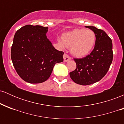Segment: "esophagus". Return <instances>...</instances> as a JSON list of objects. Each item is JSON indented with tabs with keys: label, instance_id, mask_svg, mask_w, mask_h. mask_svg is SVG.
<instances>
[{
	"label": "esophagus",
	"instance_id": "esophagus-1",
	"mask_svg": "<svg viewBox=\"0 0 124 124\" xmlns=\"http://www.w3.org/2000/svg\"><path fill=\"white\" fill-rule=\"evenodd\" d=\"M70 59H71V58L69 56V55H68V54H64V55H63V61H64V62H68V61H70Z\"/></svg>",
	"mask_w": 124,
	"mask_h": 124
}]
</instances>
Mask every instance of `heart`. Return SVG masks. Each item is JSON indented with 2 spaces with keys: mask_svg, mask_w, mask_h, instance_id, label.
I'll use <instances>...</instances> for the list:
<instances>
[{
  "mask_svg": "<svg viewBox=\"0 0 124 124\" xmlns=\"http://www.w3.org/2000/svg\"><path fill=\"white\" fill-rule=\"evenodd\" d=\"M62 40H58V44L61 47L65 45L70 48L71 53L75 56L83 57L93 49L96 41V35L91 30L76 28L63 34Z\"/></svg>",
  "mask_w": 124,
  "mask_h": 124,
  "instance_id": "b5f03b06",
  "label": "heart"
}]
</instances>
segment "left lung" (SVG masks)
<instances>
[{
  "mask_svg": "<svg viewBox=\"0 0 124 124\" xmlns=\"http://www.w3.org/2000/svg\"><path fill=\"white\" fill-rule=\"evenodd\" d=\"M86 27L96 34L94 48L85 57L74 58L76 68L69 73L74 82L84 86L100 80L107 73L113 59L112 40L106 32L93 26Z\"/></svg>",
  "mask_w": 124,
  "mask_h": 124,
  "instance_id": "left-lung-1",
  "label": "left lung"
}]
</instances>
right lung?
Instances as JSON below:
<instances>
[{
  "instance_id": "obj_1",
  "label": "right lung",
  "mask_w": 124,
  "mask_h": 124,
  "mask_svg": "<svg viewBox=\"0 0 124 124\" xmlns=\"http://www.w3.org/2000/svg\"><path fill=\"white\" fill-rule=\"evenodd\" d=\"M48 27L26 25L15 33L11 58L21 79L30 83H41L51 76L54 66L63 61L64 52L58 51L46 37Z\"/></svg>"
}]
</instances>
